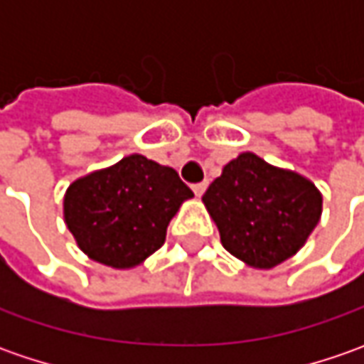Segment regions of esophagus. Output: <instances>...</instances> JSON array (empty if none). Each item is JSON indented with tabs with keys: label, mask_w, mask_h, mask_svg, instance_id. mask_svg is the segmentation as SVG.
Returning <instances> with one entry per match:
<instances>
[{
	"label": "esophagus",
	"mask_w": 364,
	"mask_h": 364,
	"mask_svg": "<svg viewBox=\"0 0 364 364\" xmlns=\"http://www.w3.org/2000/svg\"><path fill=\"white\" fill-rule=\"evenodd\" d=\"M206 186H208V182H198V184H194V186H192V190H194V194H196V196H203Z\"/></svg>",
	"instance_id": "1"
}]
</instances>
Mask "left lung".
Instances as JSON below:
<instances>
[{
    "label": "left lung",
    "mask_w": 364,
    "mask_h": 364,
    "mask_svg": "<svg viewBox=\"0 0 364 364\" xmlns=\"http://www.w3.org/2000/svg\"><path fill=\"white\" fill-rule=\"evenodd\" d=\"M223 247L257 269H272L300 251L322 215V194L298 172L239 154L204 192Z\"/></svg>",
    "instance_id": "8db88e82"
}]
</instances>
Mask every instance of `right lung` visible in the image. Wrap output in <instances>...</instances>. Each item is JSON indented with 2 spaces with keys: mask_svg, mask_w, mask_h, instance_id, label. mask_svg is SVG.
<instances>
[{
  "mask_svg": "<svg viewBox=\"0 0 364 364\" xmlns=\"http://www.w3.org/2000/svg\"><path fill=\"white\" fill-rule=\"evenodd\" d=\"M192 190L176 170L132 154L75 180L64 194V223L78 249L115 269L144 263Z\"/></svg>",
  "mask_w": 364,
  "mask_h": 364,
  "instance_id": "obj_1",
  "label": "right lung"
}]
</instances>
